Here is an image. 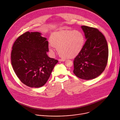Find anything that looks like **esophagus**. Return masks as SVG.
Segmentation results:
<instances>
[{
  "label": "esophagus",
  "instance_id": "esophagus-1",
  "mask_svg": "<svg viewBox=\"0 0 120 120\" xmlns=\"http://www.w3.org/2000/svg\"><path fill=\"white\" fill-rule=\"evenodd\" d=\"M58 61H59V62H64L65 61V60L64 59H59Z\"/></svg>",
  "mask_w": 120,
  "mask_h": 120
}]
</instances>
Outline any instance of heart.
<instances>
[{"label": "heart", "mask_w": 120, "mask_h": 120, "mask_svg": "<svg viewBox=\"0 0 120 120\" xmlns=\"http://www.w3.org/2000/svg\"><path fill=\"white\" fill-rule=\"evenodd\" d=\"M85 41L83 32L79 30H61L54 32L51 37L49 49L53 53L52 46L57 48L59 54L67 58L77 55L82 50Z\"/></svg>", "instance_id": "b5f03b06"}]
</instances>
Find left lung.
Instances as JSON below:
<instances>
[{"label":"left lung","mask_w":120,"mask_h":120,"mask_svg":"<svg viewBox=\"0 0 120 120\" xmlns=\"http://www.w3.org/2000/svg\"><path fill=\"white\" fill-rule=\"evenodd\" d=\"M86 41L82 50L74 61V74L84 80L100 76L108 61V47L106 40L97 29L81 26Z\"/></svg>","instance_id":"8db88e82"}]
</instances>
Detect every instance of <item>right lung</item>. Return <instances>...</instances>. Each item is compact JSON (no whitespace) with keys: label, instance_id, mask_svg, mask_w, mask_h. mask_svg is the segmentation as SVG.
Listing matches in <instances>:
<instances>
[{"label":"right lung","instance_id":"right-lung-1","mask_svg":"<svg viewBox=\"0 0 120 120\" xmlns=\"http://www.w3.org/2000/svg\"><path fill=\"white\" fill-rule=\"evenodd\" d=\"M38 32L27 31L15 41L11 54L14 71L21 82L31 88L43 86L58 62L47 55L48 41Z\"/></svg>","mask_w":120,"mask_h":120}]
</instances>
